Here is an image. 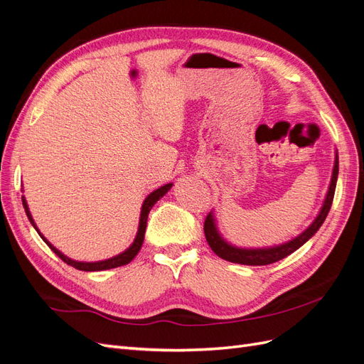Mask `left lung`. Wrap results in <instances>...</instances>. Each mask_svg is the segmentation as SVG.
Listing matches in <instances>:
<instances>
[{
    "label": "left lung",
    "instance_id": "1",
    "mask_svg": "<svg viewBox=\"0 0 364 364\" xmlns=\"http://www.w3.org/2000/svg\"><path fill=\"white\" fill-rule=\"evenodd\" d=\"M337 176H338V153L336 150V158H334V167H333V176H331V182H329L328 191L325 196L323 205L321 208V211L316 215L313 220V223L308 226L304 232H301L297 237L285 241L282 245L277 246H270V247H237L234 245H230L229 241H226L222 234L218 232L217 228V220L214 215V211L209 213L205 220V237L209 247L213 249L215 255L220 258H223L230 262H237V264H245V266H267V264L277 262L285 257H289L290 253L304 246L308 240H310L318 228L322 226L325 222V218L331 209L333 199H334V191H336V183H337Z\"/></svg>",
    "mask_w": 364,
    "mask_h": 364
}]
</instances>
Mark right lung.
I'll return each mask as SVG.
<instances>
[{"instance_id":"add662e5","label":"right lung","mask_w":364,"mask_h":364,"mask_svg":"<svg viewBox=\"0 0 364 364\" xmlns=\"http://www.w3.org/2000/svg\"><path fill=\"white\" fill-rule=\"evenodd\" d=\"M171 186H173L171 182H170V183H165L164 186H161V188H158V190H155L153 193H150V194L146 197V200L142 202L141 214H139V226H138V232H136V237H135V240H134V243H132L124 252L118 253V255H115V257H112V258H107V259H103V261H94V262L75 261V259L68 258L67 255H63V253H62L60 250H58L56 247H54V246L50 243V241L39 232V229H38V226H36V223H35V220H33V217H31V214H30V209H28V205H27V200H26L24 196H23V205H24L26 214H27V217H28V220H30V223L33 225V228H35V229L38 230L39 237H41L43 241H46L47 246H48L54 253H56V255H58L63 262H67L68 266H73V267H75L77 270H83V272H100V270H109V269H115V267H119V266H126V264H129L132 259H134V258L138 255V252H139L142 243H144V234H146L147 217H149L150 209L153 208V205H155V203L161 199V197H164L165 194L168 193V190L171 188Z\"/></svg>"}]
</instances>
